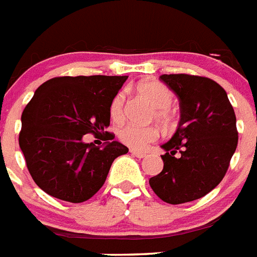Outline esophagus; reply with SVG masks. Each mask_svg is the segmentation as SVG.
<instances>
[{"label":"esophagus","instance_id":"1","mask_svg":"<svg viewBox=\"0 0 257 257\" xmlns=\"http://www.w3.org/2000/svg\"><path fill=\"white\" fill-rule=\"evenodd\" d=\"M130 153L137 158H146V153H141V151H137V150H130Z\"/></svg>","mask_w":257,"mask_h":257}]
</instances>
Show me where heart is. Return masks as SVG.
Masks as SVG:
<instances>
[{
	"mask_svg": "<svg viewBox=\"0 0 257 257\" xmlns=\"http://www.w3.org/2000/svg\"><path fill=\"white\" fill-rule=\"evenodd\" d=\"M137 91L154 106L153 118L158 122L168 124L172 119L171 104L174 93L167 86L155 79H146L137 86ZM110 116L119 122L124 116V94L118 93L110 103ZM159 133L155 127H142L137 124H127L119 131V138L123 143L134 150H145L150 143L157 141Z\"/></svg>",
	"mask_w": 257,
	"mask_h": 257,
	"instance_id": "1",
	"label": "heart"
}]
</instances>
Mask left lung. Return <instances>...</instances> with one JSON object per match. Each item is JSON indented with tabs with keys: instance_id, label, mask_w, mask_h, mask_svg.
<instances>
[{
	"instance_id": "obj_1",
	"label": "left lung",
	"mask_w": 257,
	"mask_h": 257,
	"mask_svg": "<svg viewBox=\"0 0 257 257\" xmlns=\"http://www.w3.org/2000/svg\"><path fill=\"white\" fill-rule=\"evenodd\" d=\"M179 99L180 120L162 145L163 170L150 179L159 198L182 204L203 198L224 178L237 146L235 111L225 90L206 77L163 74Z\"/></svg>"
}]
</instances>
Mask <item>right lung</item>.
Returning a JSON list of instances; mask_svg holds the SVG:
<instances>
[{
	"mask_svg": "<svg viewBox=\"0 0 257 257\" xmlns=\"http://www.w3.org/2000/svg\"><path fill=\"white\" fill-rule=\"evenodd\" d=\"M127 78L57 77L36 90L22 112L18 142L41 190L70 203L86 202L100 190L114 159L128 149L107 131L102 147L82 138L110 126V103Z\"/></svg>",
	"mask_w": 257,
	"mask_h": 257,
	"instance_id": "obj_1",
	"label": "right lung"
}]
</instances>
